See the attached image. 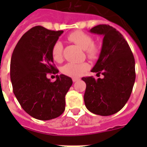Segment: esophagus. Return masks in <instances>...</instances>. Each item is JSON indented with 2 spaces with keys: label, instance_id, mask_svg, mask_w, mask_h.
Listing matches in <instances>:
<instances>
[{
  "label": "esophagus",
  "instance_id": "esophagus-1",
  "mask_svg": "<svg viewBox=\"0 0 147 147\" xmlns=\"http://www.w3.org/2000/svg\"><path fill=\"white\" fill-rule=\"evenodd\" d=\"M79 80V78H72V82H77V81H78Z\"/></svg>",
  "mask_w": 147,
  "mask_h": 147
}]
</instances>
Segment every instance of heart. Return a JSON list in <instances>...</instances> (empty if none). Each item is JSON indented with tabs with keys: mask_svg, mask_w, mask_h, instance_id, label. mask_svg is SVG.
I'll list each match as a JSON object with an SVG mask.
<instances>
[{
	"mask_svg": "<svg viewBox=\"0 0 147 147\" xmlns=\"http://www.w3.org/2000/svg\"><path fill=\"white\" fill-rule=\"evenodd\" d=\"M70 41L85 49L86 55L89 59H94L99 54V48L93 42V37L82 31L77 30L70 33L68 36ZM63 47L60 41H57L53 45L52 49V55L53 59L56 62H60L62 59ZM89 69V65L87 62H69L62 68V72L64 75L71 78H78L85 71Z\"/></svg>",
	"mask_w": 147,
	"mask_h": 147,
	"instance_id": "heart-1",
	"label": "heart"
}]
</instances>
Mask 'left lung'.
Masks as SVG:
<instances>
[{
    "mask_svg": "<svg viewBox=\"0 0 147 147\" xmlns=\"http://www.w3.org/2000/svg\"><path fill=\"white\" fill-rule=\"evenodd\" d=\"M90 33L104 36L100 55L92 72L103 78L84 77V100L93 114L109 116L121 111L130 98L135 82V60L127 42L114 27L100 24Z\"/></svg>",
    "mask_w": 147,
    "mask_h": 147,
    "instance_id": "obj_1",
    "label": "left lung"
}]
</instances>
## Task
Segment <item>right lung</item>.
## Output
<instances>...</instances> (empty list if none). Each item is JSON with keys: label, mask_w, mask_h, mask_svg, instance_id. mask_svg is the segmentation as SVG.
<instances>
[{"label": "right lung", "mask_w": 147, "mask_h": 147, "mask_svg": "<svg viewBox=\"0 0 147 147\" xmlns=\"http://www.w3.org/2000/svg\"><path fill=\"white\" fill-rule=\"evenodd\" d=\"M63 33L36 26L23 35L10 60V80L18 102L28 114L41 121L56 118L64 112L65 94L72 85L60 75L52 82L47 74L58 73L52 49Z\"/></svg>", "instance_id": "right-lung-1"}]
</instances>
